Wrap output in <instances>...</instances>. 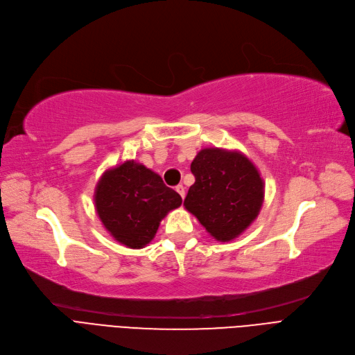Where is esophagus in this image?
<instances>
[{"label": "esophagus", "mask_w": 355, "mask_h": 355, "mask_svg": "<svg viewBox=\"0 0 355 355\" xmlns=\"http://www.w3.org/2000/svg\"><path fill=\"white\" fill-rule=\"evenodd\" d=\"M175 190H177V193L184 198V197H186V189H184V186H182V184H178V186L175 187Z\"/></svg>", "instance_id": "obj_1"}]
</instances>
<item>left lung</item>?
Here are the masks:
<instances>
[{
    "label": "left lung",
    "mask_w": 355,
    "mask_h": 355,
    "mask_svg": "<svg viewBox=\"0 0 355 355\" xmlns=\"http://www.w3.org/2000/svg\"><path fill=\"white\" fill-rule=\"evenodd\" d=\"M196 178L184 206L220 242L238 238L264 202V181L242 152L220 148L200 150L191 162Z\"/></svg>",
    "instance_id": "1"
}]
</instances>
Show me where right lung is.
Listing matches in <instances>:
<instances>
[{
	"label": "right lung",
	"mask_w": 355,
	"mask_h": 355,
	"mask_svg": "<svg viewBox=\"0 0 355 355\" xmlns=\"http://www.w3.org/2000/svg\"><path fill=\"white\" fill-rule=\"evenodd\" d=\"M94 202L107 232L128 248L139 250L153 239L161 220L181 206L182 198L149 168L126 161L101 175Z\"/></svg>",
	"instance_id": "1"
}]
</instances>
